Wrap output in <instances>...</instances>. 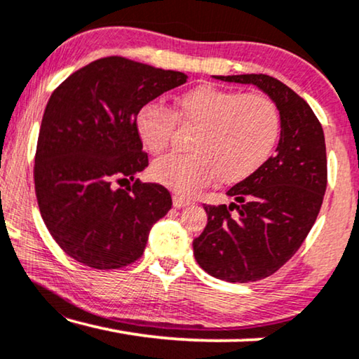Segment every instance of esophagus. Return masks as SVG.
Wrapping results in <instances>:
<instances>
[{
	"label": "esophagus",
	"mask_w": 359,
	"mask_h": 359,
	"mask_svg": "<svg viewBox=\"0 0 359 359\" xmlns=\"http://www.w3.org/2000/svg\"><path fill=\"white\" fill-rule=\"evenodd\" d=\"M189 204H193V201L184 198V196H181V194L173 196V205H175V208H184V205H189Z\"/></svg>",
	"instance_id": "1"
}]
</instances>
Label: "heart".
Instances as JSON below:
<instances>
[{
	"mask_svg": "<svg viewBox=\"0 0 359 359\" xmlns=\"http://www.w3.org/2000/svg\"><path fill=\"white\" fill-rule=\"evenodd\" d=\"M176 121L194 127L191 151L154 161L151 176L181 194H194L214 178L233 183L253 175L269 160L281 135V112L271 97L198 86L176 97L175 112L158 102H147L137 111L142 145L150 154H161L170 145Z\"/></svg>",
	"mask_w": 359,
	"mask_h": 359,
	"instance_id": "heart-1",
	"label": "heart"
}]
</instances>
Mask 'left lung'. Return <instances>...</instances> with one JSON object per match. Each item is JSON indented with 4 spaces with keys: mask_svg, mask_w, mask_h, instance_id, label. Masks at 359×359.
<instances>
[{
    "mask_svg": "<svg viewBox=\"0 0 359 359\" xmlns=\"http://www.w3.org/2000/svg\"><path fill=\"white\" fill-rule=\"evenodd\" d=\"M214 78L258 86L281 112L276 155L227 191L237 204L204 205L208 225L193 242L196 262L210 276L258 281L291 259L316 222L327 189L325 137L311 106L276 78Z\"/></svg>",
    "mask_w": 359,
    "mask_h": 359,
    "instance_id": "1",
    "label": "left lung"
}]
</instances>
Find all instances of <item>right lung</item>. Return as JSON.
I'll use <instances>...</instances> for the list:
<instances>
[{
  "instance_id": "obj_1",
  "label": "right lung",
  "mask_w": 359,
  "mask_h": 359,
  "mask_svg": "<svg viewBox=\"0 0 359 359\" xmlns=\"http://www.w3.org/2000/svg\"><path fill=\"white\" fill-rule=\"evenodd\" d=\"M186 78L114 55L88 63L52 93L34 183L48 232L78 263L95 269L134 263L150 229L171 209L165 186L134 180L149 166L135 114ZM124 180L135 183L122 190Z\"/></svg>"
}]
</instances>
